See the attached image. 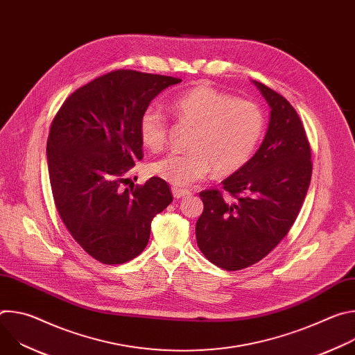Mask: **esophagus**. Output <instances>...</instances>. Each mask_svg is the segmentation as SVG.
Returning a JSON list of instances; mask_svg holds the SVG:
<instances>
[{"label": "esophagus", "instance_id": "34e87169", "mask_svg": "<svg viewBox=\"0 0 355 355\" xmlns=\"http://www.w3.org/2000/svg\"><path fill=\"white\" fill-rule=\"evenodd\" d=\"M189 193H191V192H189L188 189L173 187V195H174V198H177V199H180V198H184V196H187V195H189Z\"/></svg>", "mask_w": 355, "mask_h": 355}]
</instances>
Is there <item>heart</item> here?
I'll return each mask as SVG.
<instances>
[{
	"mask_svg": "<svg viewBox=\"0 0 355 355\" xmlns=\"http://www.w3.org/2000/svg\"><path fill=\"white\" fill-rule=\"evenodd\" d=\"M170 110L185 125L193 128L187 153H170L150 166V173L175 187H187L212 171L230 175L239 171L254 153L264 129L261 110L251 101L214 87L199 85L175 98ZM167 118L147 108L139 122L141 143L160 151L167 141Z\"/></svg>",
	"mask_w": 355,
	"mask_h": 355,
	"instance_id": "heart-1",
	"label": "heart"
}]
</instances>
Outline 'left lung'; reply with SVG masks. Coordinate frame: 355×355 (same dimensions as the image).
Returning a JSON list of instances; mask_svg holds the SVG:
<instances>
[{
  "mask_svg": "<svg viewBox=\"0 0 355 355\" xmlns=\"http://www.w3.org/2000/svg\"><path fill=\"white\" fill-rule=\"evenodd\" d=\"M271 108L266 137L222 189L199 192L204 212L195 234L215 266L239 271L263 260L291 230L305 200L312 155L305 128L288 101L254 81Z\"/></svg>",
  "mask_w": 355,
  "mask_h": 355,
  "instance_id": "left-lung-1",
  "label": "left lung"
}]
</instances>
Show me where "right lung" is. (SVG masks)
Here are the masks:
<instances>
[{
	"instance_id": "obj_1",
	"label": "right lung",
	"mask_w": 355,
	"mask_h": 355,
	"mask_svg": "<svg viewBox=\"0 0 355 355\" xmlns=\"http://www.w3.org/2000/svg\"><path fill=\"white\" fill-rule=\"evenodd\" d=\"M180 78L114 70L70 94L52 121L46 155L58 212L96 261L118 266L147 245L150 225L171 202L170 185L150 178L123 188L143 159L141 114Z\"/></svg>"
}]
</instances>
